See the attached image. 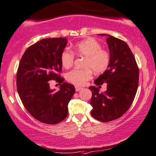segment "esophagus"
I'll use <instances>...</instances> for the list:
<instances>
[{"mask_svg": "<svg viewBox=\"0 0 156 156\" xmlns=\"http://www.w3.org/2000/svg\"><path fill=\"white\" fill-rule=\"evenodd\" d=\"M83 88L81 87H79V86H76V91H79V90H82Z\"/></svg>", "mask_w": 156, "mask_h": 156, "instance_id": "obj_1", "label": "esophagus"}]
</instances>
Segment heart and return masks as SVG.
I'll use <instances>...</instances> for the list:
<instances>
[{
  "label": "heart",
  "instance_id": "heart-1",
  "mask_svg": "<svg viewBox=\"0 0 156 156\" xmlns=\"http://www.w3.org/2000/svg\"><path fill=\"white\" fill-rule=\"evenodd\" d=\"M74 51L78 56L86 58L84 70H73L67 74L69 82L77 86H83L92 78V71L96 73L106 71L109 66V53L102 50L101 44L94 39H88L77 43L74 46ZM75 55L71 51L66 50L61 55V63L64 68H68L73 66Z\"/></svg>",
  "mask_w": 156,
  "mask_h": 156
}]
</instances>
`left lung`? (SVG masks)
Here are the masks:
<instances>
[{
	"instance_id": "left-lung-1",
	"label": "left lung",
	"mask_w": 156,
	"mask_h": 156,
	"mask_svg": "<svg viewBox=\"0 0 156 156\" xmlns=\"http://www.w3.org/2000/svg\"><path fill=\"white\" fill-rule=\"evenodd\" d=\"M106 36L110 63L94 83L101 86L106 83L107 90L99 93L96 86L89 87L92 92L90 113L93 117L103 122L117 119L127 111L134 101L139 82L138 67L127 43L111 35Z\"/></svg>"
}]
</instances>
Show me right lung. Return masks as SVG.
Here are the masks:
<instances>
[{
    "label": "right lung",
    "mask_w": 156,
    "mask_h": 156,
    "mask_svg": "<svg viewBox=\"0 0 156 156\" xmlns=\"http://www.w3.org/2000/svg\"><path fill=\"white\" fill-rule=\"evenodd\" d=\"M67 43L63 37L39 41L27 49L18 68L17 90L23 106L33 117L48 125L66 119L68 103L76 91L74 86L64 82L58 74ZM52 80L61 85L60 91L50 89Z\"/></svg>",
    "instance_id": "right-lung-1"
}]
</instances>
